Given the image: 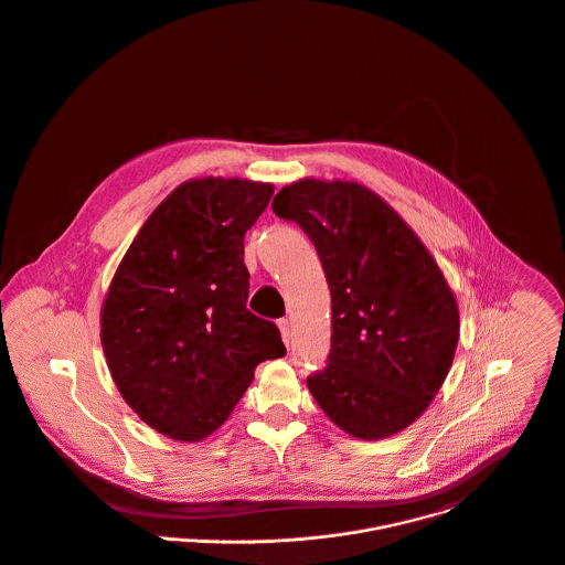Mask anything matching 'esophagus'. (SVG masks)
Listing matches in <instances>:
<instances>
[{
  "label": "esophagus",
  "mask_w": 565,
  "mask_h": 565,
  "mask_svg": "<svg viewBox=\"0 0 565 565\" xmlns=\"http://www.w3.org/2000/svg\"><path fill=\"white\" fill-rule=\"evenodd\" d=\"M279 332H281L284 344L288 347V344H290V339H292V330H290V323H288V319H281V321H279Z\"/></svg>",
  "instance_id": "1"
}]
</instances>
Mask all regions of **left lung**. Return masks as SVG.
Returning a JSON list of instances; mask_svg holds the SVG:
<instances>
[{"label": "left lung", "instance_id": "obj_1", "mask_svg": "<svg viewBox=\"0 0 565 565\" xmlns=\"http://www.w3.org/2000/svg\"><path fill=\"white\" fill-rule=\"evenodd\" d=\"M317 246L332 292L330 364L308 377L321 411L360 441L415 424L450 373L460 319L419 235L355 181L299 179L275 196Z\"/></svg>", "mask_w": 565, "mask_h": 565}]
</instances>
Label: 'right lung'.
<instances>
[{
	"label": "right lung",
	"instance_id": "1",
	"mask_svg": "<svg viewBox=\"0 0 565 565\" xmlns=\"http://www.w3.org/2000/svg\"><path fill=\"white\" fill-rule=\"evenodd\" d=\"M273 183L205 177L174 188L137 231L100 310V340L124 402L181 444L214 435L281 358L279 330L246 310L244 233Z\"/></svg>",
	"mask_w": 565,
	"mask_h": 565
}]
</instances>
